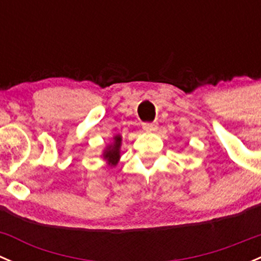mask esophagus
Wrapping results in <instances>:
<instances>
[{
	"label": "esophagus",
	"instance_id": "obj_1",
	"mask_svg": "<svg viewBox=\"0 0 261 261\" xmlns=\"http://www.w3.org/2000/svg\"><path fill=\"white\" fill-rule=\"evenodd\" d=\"M143 129L146 132H154L157 129V123H144Z\"/></svg>",
	"mask_w": 261,
	"mask_h": 261
}]
</instances>
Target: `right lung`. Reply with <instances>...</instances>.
<instances>
[{"mask_svg": "<svg viewBox=\"0 0 261 261\" xmlns=\"http://www.w3.org/2000/svg\"><path fill=\"white\" fill-rule=\"evenodd\" d=\"M120 147H122V136L120 134H115L113 137L112 142L108 144L102 151L101 157L107 161V164L110 167L117 166L118 162L120 160Z\"/></svg>", "mask_w": 261, "mask_h": 261, "instance_id": "right-lung-1", "label": "right lung"}]
</instances>
